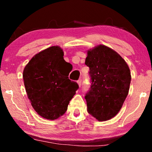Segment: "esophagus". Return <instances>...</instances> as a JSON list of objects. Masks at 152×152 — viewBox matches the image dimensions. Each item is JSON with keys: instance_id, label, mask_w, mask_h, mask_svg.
<instances>
[{"instance_id": "34e87169", "label": "esophagus", "mask_w": 152, "mask_h": 152, "mask_svg": "<svg viewBox=\"0 0 152 152\" xmlns=\"http://www.w3.org/2000/svg\"><path fill=\"white\" fill-rule=\"evenodd\" d=\"M77 83H78V86L80 87L81 86V85H82V80L81 79H79L78 81H77Z\"/></svg>"}]
</instances>
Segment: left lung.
I'll list each match as a JSON object with an SVG mask.
<instances>
[{"label":"left lung","mask_w":152,"mask_h":152,"mask_svg":"<svg viewBox=\"0 0 152 152\" xmlns=\"http://www.w3.org/2000/svg\"><path fill=\"white\" fill-rule=\"evenodd\" d=\"M91 86L85 96L89 114L104 121L114 117L121 109L131 83L130 70L119 53L103 45L87 52Z\"/></svg>","instance_id":"obj_1"}]
</instances>
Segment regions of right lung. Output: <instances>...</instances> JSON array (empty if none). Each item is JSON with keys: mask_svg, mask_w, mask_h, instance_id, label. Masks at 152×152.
<instances>
[{"mask_svg": "<svg viewBox=\"0 0 152 152\" xmlns=\"http://www.w3.org/2000/svg\"><path fill=\"white\" fill-rule=\"evenodd\" d=\"M64 51L52 46L33 56L23 70L28 98L37 114L54 120L66 113L78 84L68 78V62Z\"/></svg>", "mask_w": 152, "mask_h": 152, "instance_id": "right-lung-1", "label": "right lung"}]
</instances>
